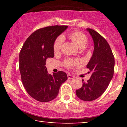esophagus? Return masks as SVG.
<instances>
[{
	"instance_id": "esophagus-1",
	"label": "esophagus",
	"mask_w": 127,
	"mask_h": 127,
	"mask_svg": "<svg viewBox=\"0 0 127 127\" xmlns=\"http://www.w3.org/2000/svg\"><path fill=\"white\" fill-rule=\"evenodd\" d=\"M67 78H68V79H74V77L70 74H67Z\"/></svg>"
}]
</instances>
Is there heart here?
I'll return each instance as SVG.
<instances>
[{"instance_id":"1","label":"heart","mask_w":127,"mask_h":127,"mask_svg":"<svg viewBox=\"0 0 127 127\" xmlns=\"http://www.w3.org/2000/svg\"><path fill=\"white\" fill-rule=\"evenodd\" d=\"M69 37L73 42L75 43L76 45L80 48H81V49L84 48L86 47V44H87L88 41L87 36L79 31H74V32L71 33L69 35ZM64 40V38L61 35L59 36L55 39L53 44V51L55 53H58L60 51ZM80 61L76 60H70V59H67L64 62L65 65L68 68H72L74 66H76L80 65Z\"/></svg>"}]
</instances>
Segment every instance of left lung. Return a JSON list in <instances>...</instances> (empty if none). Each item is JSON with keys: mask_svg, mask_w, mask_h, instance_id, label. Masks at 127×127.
<instances>
[{"mask_svg": "<svg viewBox=\"0 0 127 127\" xmlns=\"http://www.w3.org/2000/svg\"><path fill=\"white\" fill-rule=\"evenodd\" d=\"M87 30L93 37L94 49L87 67L92 74L87 82L76 90L77 97L84 101H91L102 95L112 80L114 74V58L110 46L99 33L93 29Z\"/></svg>", "mask_w": 127, "mask_h": 127, "instance_id": "obj_1", "label": "left lung"}]
</instances>
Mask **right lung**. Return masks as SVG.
I'll use <instances>...</instances> for the list:
<instances>
[{"label": "right lung", "mask_w": 127, "mask_h": 127, "mask_svg": "<svg viewBox=\"0 0 127 127\" xmlns=\"http://www.w3.org/2000/svg\"><path fill=\"white\" fill-rule=\"evenodd\" d=\"M67 26L55 25L37 29L28 37L19 58L21 80L26 91L34 99L46 102L53 100L62 83L66 81V73L59 71L48 73L46 60L53 58V44Z\"/></svg>", "instance_id": "right-lung-1"}]
</instances>
